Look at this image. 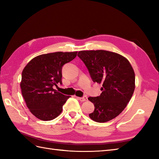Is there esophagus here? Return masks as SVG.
I'll return each mask as SVG.
<instances>
[{
    "label": "esophagus",
    "instance_id": "obj_1",
    "mask_svg": "<svg viewBox=\"0 0 159 159\" xmlns=\"http://www.w3.org/2000/svg\"><path fill=\"white\" fill-rule=\"evenodd\" d=\"M78 99H79L80 101L81 102H85V101L87 100V96H83V97H78Z\"/></svg>",
    "mask_w": 159,
    "mask_h": 159
}]
</instances>
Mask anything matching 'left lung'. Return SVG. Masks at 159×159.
I'll use <instances>...</instances> for the list:
<instances>
[{"mask_svg":"<svg viewBox=\"0 0 159 159\" xmlns=\"http://www.w3.org/2000/svg\"><path fill=\"white\" fill-rule=\"evenodd\" d=\"M78 56L88 69L93 81L102 85L99 96L88 98L95 107L89 117L100 123L114 119L126 108L134 93L135 75L133 67L124 57L107 50H82Z\"/></svg>","mask_w":159,"mask_h":159,"instance_id":"8db88e82","label":"left lung"}]
</instances>
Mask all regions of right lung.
I'll return each instance as SVG.
<instances>
[{"mask_svg":"<svg viewBox=\"0 0 159 159\" xmlns=\"http://www.w3.org/2000/svg\"><path fill=\"white\" fill-rule=\"evenodd\" d=\"M77 52H56L35 57L22 73V94L26 106L38 119L50 121L59 116L70 96L54 89L62 84V67L73 60Z\"/></svg>","mask_w":159,"mask_h":159,"instance_id":"add662e5","label":"right lung"}]
</instances>
